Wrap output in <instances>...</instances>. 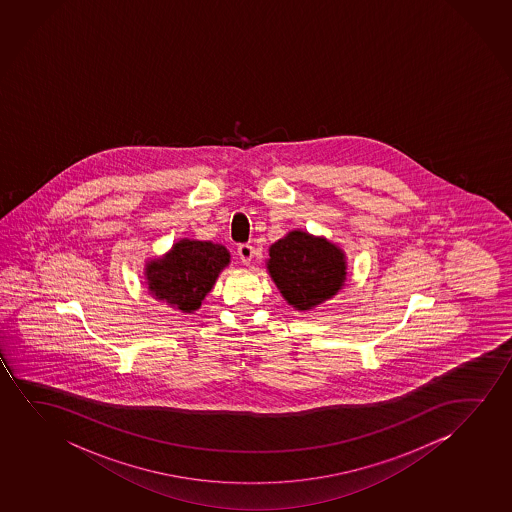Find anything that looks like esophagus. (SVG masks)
<instances>
[{"instance_id": "1", "label": "esophagus", "mask_w": 512, "mask_h": 512, "mask_svg": "<svg viewBox=\"0 0 512 512\" xmlns=\"http://www.w3.org/2000/svg\"><path fill=\"white\" fill-rule=\"evenodd\" d=\"M253 253H255V248L252 245H248V243L246 245H239L238 255L243 264H250L252 262Z\"/></svg>"}]
</instances>
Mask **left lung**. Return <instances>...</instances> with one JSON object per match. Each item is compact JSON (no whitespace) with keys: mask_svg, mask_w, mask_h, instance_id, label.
Returning a JSON list of instances; mask_svg holds the SVG:
<instances>
[{"mask_svg":"<svg viewBox=\"0 0 512 512\" xmlns=\"http://www.w3.org/2000/svg\"><path fill=\"white\" fill-rule=\"evenodd\" d=\"M267 271L292 308L308 311L343 288L346 255L325 238L292 231L269 248Z\"/></svg>","mask_w":512,"mask_h":512,"instance_id":"1","label":"left lung"}]
</instances>
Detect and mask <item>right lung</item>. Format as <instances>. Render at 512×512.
<instances>
[{"label": "right lung", "mask_w": 512, "mask_h": 512, "mask_svg": "<svg viewBox=\"0 0 512 512\" xmlns=\"http://www.w3.org/2000/svg\"><path fill=\"white\" fill-rule=\"evenodd\" d=\"M229 262L231 255L225 246L180 239L164 257L147 262L148 290L182 313H194Z\"/></svg>", "instance_id": "add662e5"}]
</instances>
